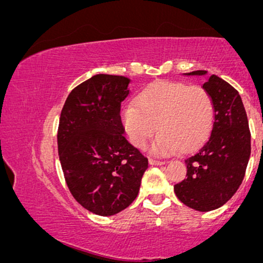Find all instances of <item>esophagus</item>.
<instances>
[{
  "label": "esophagus",
  "instance_id": "esophagus-1",
  "mask_svg": "<svg viewBox=\"0 0 263 263\" xmlns=\"http://www.w3.org/2000/svg\"><path fill=\"white\" fill-rule=\"evenodd\" d=\"M149 163L151 165H163L165 164V161H158V160H155V158H150Z\"/></svg>",
  "mask_w": 263,
  "mask_h": 263
}]
</instances>
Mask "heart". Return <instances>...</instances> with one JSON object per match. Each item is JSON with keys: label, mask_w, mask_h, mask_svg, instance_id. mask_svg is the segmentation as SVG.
I'll list each match as a JSON object with an SVG mask.
<instances>
[{"label": "heart", "mask_w": 263, "mask_h": 263, "mask_svg": "<svg viewBox=\"0 0 263 263\" xmlns=\"http://www.w3.org/2000/svg\"><path fill=\"white\" fill-rule=\"evenodd\" d=\"M133 146L143 149L160 131L153 150L160 155L190 151L207 138L214 121V103L204 87L160 81L145 88L121 114Z\"/></svg>", "instance_id": "heart-1"}]
</instances>
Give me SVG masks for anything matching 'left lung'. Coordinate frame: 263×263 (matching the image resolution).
I'll use <instances>...</instances> for the list:
<instances>
[{"instance_id": "obj_1", "label": "left lung", "mask_w": 263, "mask_h": 263, "mask_svg": "<svg viewBox=\"0 0 263 263\" xmlns=\"http://www.w3.org/2000/svg\"><path fill=\"white\" fill-rule=\"evenodd\" d=\"M207 71L187 72L205 76ZM214 103L210 137L184 160L187 179L174 186L177 199L200 212L219 209L241 186L250 157V131L238 91L224 80L211 75L202 84Z\"/></svg>"}]
</instances>
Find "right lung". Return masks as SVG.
I'll use <instances>...</instances> for the list:
<instances>
[{
  "mask_svg": "<svg viewBox=\"0 0 263 263\" xmlns=\"http://www.w3.org/2000/svg\"><path fill=\"white\" fill-rule=\"evenodd\" d=\"M130 79L99 73L71 90L58 126V155L72 197L108 217L137 198L147 158L125 138L121 102Z\"/></svg>",
  "mask_w": 263,
  "mask_h": 263,
  "instance_id": "add662e5",
  "label": "right lung"
}]
</instances>
